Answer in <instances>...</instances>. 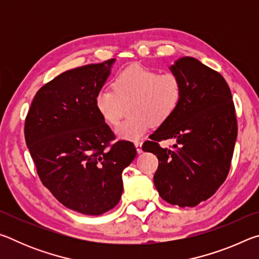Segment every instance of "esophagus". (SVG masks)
Masks as SVG:
<instances>
[{"mask_svg":"<svg viewBox=\"0 0 259 259\" xmlns=\"http://www.w3.org/2000/svg\"><path fill=\"white\" fill-rule=\"evenodd\" d=\"M135 146H136V150H137L138 154H140V153H143V143L142 142H136L135 143Z\"/></svg>","mask_w":259,"mask_h":259,"instance_id":"obj_1","label":"esophagus"}]
</instances>
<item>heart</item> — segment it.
I'll list each match as a JSON object with an SVG mask.
<instances>
[{
    "label": "heart",
    "mask_w": 259,
    "mask_h": 259,
    "mask_svg": "<svg viewBox=\"0 0 259 259\" xmlns=\"http://www.w3.org/2000/svg\"><path fill=\"white\" fill-rule=\"evenodd\" d=\"M112 89L99 90L95 107L104 122L119 123L123 104L129 102L128 119L117 126L115 134L122 140L136 142L145 136L153 123L161 124L176 112L182 98L181 82L174 74H160L155 69L133 65L117 73Z\"/></svg>",
    "instance_id": "heart-1"
}]
</instances>
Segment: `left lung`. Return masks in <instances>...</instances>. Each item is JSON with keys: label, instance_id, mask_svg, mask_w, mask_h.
<instances>
[{"label": "left lung", "instance_id": "1", "mask_svg": "<svg viewBox=\"0 0 259 259\" xmlns=\"http://www.w3.org/2000/svg\"><path fill=\"white\" fill-rule=\"evenodd\" d=\"M181 82L176 112L161 123L143 151L159 160L154 185L166 202L195 207L214 194L229 174L238 124L231 90L225 78L193 57L169 66ZM177 139L172 150L157 141Z\"/></svg>", "mask_w": 259, "mask_h": 259}]
</instances>
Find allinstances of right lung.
<instances>
[{
  "label": "right lung",
  "instance_id": "obj_1",
  "mask_svg": "<svg viewBox=\"0 0 259 259\" xmlns=\"http://www.w3.org/2000/svg\"><path fill=\"white\" fill-rule=\"evenodd\" d=\"M115 59L69 69L43 85L25 121L37 174L65 207L99 216L123 192L122 171L137 155L133 143L109 146L114 134L95 107Z\"/></svg>",
  "mask_w": 259,
  "mask_h": 259
}]
</instances>
